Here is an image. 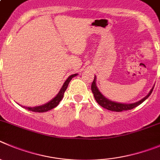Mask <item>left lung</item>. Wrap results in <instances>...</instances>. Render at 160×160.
<instances>
[{
  "mask_svg": "<svg viewBox=\"0 0 160 160\" xmlns=\"http://www.w3.org/2000/svg\"><path fill=\"white\" fill-rule=\"evenodd\" d=\"M154 86L151 89V90L149 91V93H148L146 96L143 98H142L141 100L138 101V102H133V103H121V102H114V101L109 100V98H105L101 91L98 89V86H97V77L94 75V79H93V82L91 85V90L93 93V97H94L95 100L98 102L99 105L102 107L105 108L106 109H109V110L114 111V112H122V111L125 110H129V109H132L134 108H136L137 106H138L139 105H140L141 103H143L151 95L152 90L154 89Z\"/></svg>",
  "mask_w": 160,
  "mask_h": 160,
  "instance_id": "1",
  "label": "left lung"
}]
</instances>
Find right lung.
I'll list each match as a JSON object with an SVG mask.
<instances>
[{"mask_svg": "<svg viewBox=\"0 0 160 160\" xmlns=\"http://www.w3.org/2000/svg\"><path fill=\"white\" fill-rule=\"evenodd\" d=\"M78 74H71V75L69 76L68 78H67V80L65 81V82L63 83L62 86L61 87L60 90L58 91V93L54 97L51 101H49L47 103L43 104V105H37V106H34V107H27V106H23V105H21L23 108H25L27 109L29 111H32V112H47V111H49L51 109H54L57 105L59 104V102H61V100L63 98L64 93H65L66 90L67 89V86H68L69 82L71 81V79L73 78L74 77L77 76Z\"/></svg>", "mask_w": 160, "mask_h": 160, "instance_id": "1", "label": "right lung"}]
</instances>
